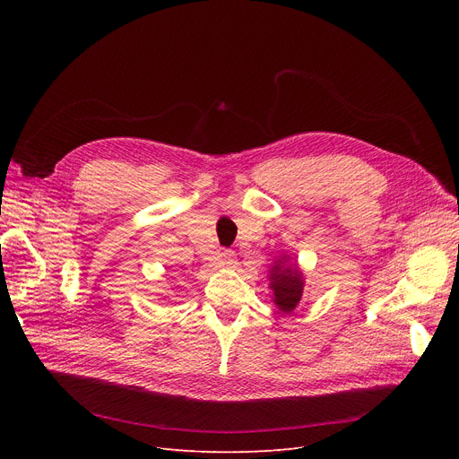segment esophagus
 Instances as JSON below:
<instances>
[{
  "label": "esophagus",
  "instance_id": "1",
  "mask_svg": "<svg viewBox=\"0 0 459 459\" xmlns=\"http://www.w3.org/2000/svg\"><path fill=\"white\" fill-rule=\"evenodd\" d=\"M221 256H223V264H225V266H229V268H234V266H236V255H234V251L225 249V251L221 253Z\"/></svg>",
  "mask_w": 459,
  "mask_h": 459
}]
</instances>
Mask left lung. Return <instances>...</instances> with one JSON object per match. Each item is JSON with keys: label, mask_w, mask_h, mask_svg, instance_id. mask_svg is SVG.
Here are the masks:
<instances>
[{"label": "left lung", "mask_w": 459, "mask_h": 459, "mask_svg": "<svg viewBox=\"0 0 459 459\" xmlns=\"http://www.w3.org/2000/svg\"><path fill=\"white\" fill-rule=\"evenodd\" d=\"M272 301L282 312L292 315L305 294V275L290 255H281L273 260L268 272Z\"/></svg>", "instance_id": "1"}]
</instances>
